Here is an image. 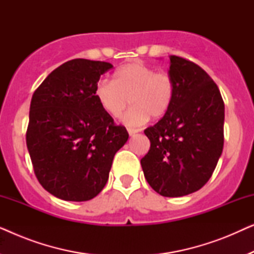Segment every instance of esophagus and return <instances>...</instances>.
Masks as SVG:
<instances>
[{
  "instance_id": "obj_1",
  "label": "esophagus",
  "mask_w": 254,
  "mask_h": 254,
  "mask_svg": "<svg viewBox=\"0 0 254 254\" xmlns=\"http://www.w3.org/2000/svg\"><path fill=\"white\" fill-rule=\"evenodd\" d=\"M127 130H128V134H129L130 136H133V135L138 133V129H135V128H128Z\"/></svg>"
}]
</instances>
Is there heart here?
Returning <instances> with one entry per match:
<instances>
[{
  "label": "heart",
  "mask_w": 254,
  "mask_h": 254,
  "mask_svg": "<svg viewBox=\"0 0 254 254\" xmlns=\"http://www.w3.org/2000/svg\"><path fill=\"white\" fill-rule=\"evenodd\" d=\"M95 96L104 112L112 118L120 117L133 103L123 121L135 127L147 123L149 117L159 119L168 113L175 96V82L169 72L134 61L117 69L113 81H99Z\"/></svg>",
  "instance_id": "b5f03b06"
}]
</instances>
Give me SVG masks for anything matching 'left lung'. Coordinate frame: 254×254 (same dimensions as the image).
Wrapping results in <instances>:
<instances>
[{"label":"left lung","mask_w":254,"mask_h":254,"mask_svg":"<svg viewBox=\"0 0 254 254\" xmlns=\"http://www.w3.org/2000/svg\"><path fill=\"white\" fill-rule=\"evenodd\" d=\"M175 96L168 113L144 130L150 149L141 159L144 177L163 196L199 190L213 175L223 150L224 103L202 68L171 55Z\"/></svg>","instance_id":"8db88e82"}]
</instances>
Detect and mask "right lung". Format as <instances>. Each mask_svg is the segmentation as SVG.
<instances>
[{
    "mask_svg": "<svg viewBox=\"0 0 254 254\" xmlns=\"http://www.w3.org/2000/svg\"><path fill=\"white\" fill-rule=\"evenodd\" d=\"M109 62L74 59L54 69L34 91L26 144L40 185L65 201H88L106 185L128 133L96 99Z\"/></svg>",
    "mask_w": 254,
    "mask_h": 254,
    "instance_id": "add662e5",
    "label": "right lung"
}]
</instances>
